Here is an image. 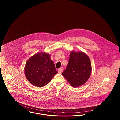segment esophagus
I'll return each mask as SVG.
<instances>
[{
	"mask_svg": "<svg viewBox=\"0 0 120 120\" xmlns=\"http://www.w3.org/2000/svg\"><path fill=\"white\" fill-rule=\"evenodd\" d=\"M63 67H61L60 69H58V72L59 73H61L62 72V71H63Z\"/></svg>",
	"mask_w": 120,
	"mask_h": 120,
	"instance_id": "1",
	"label": "esophagus"
}]
</instances>
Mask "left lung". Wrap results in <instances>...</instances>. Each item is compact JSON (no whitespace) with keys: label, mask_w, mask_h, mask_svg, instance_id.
Here are the masks:
<instances>
[{"label":"left lung","mask_w":120,"mask_h":120,"mask_svg":"<svg viewBox=\"0 0 120 120\" xmlns=\"http://www.w3.org/2000/svg\"><path fill=\"white\" fill-rule=\"evenodd\" d=\"M91 61L82 52L72 51L70 55L68 64L62 75L73 87L83 85L91 75Z\"/></svg>","instance_id":"obj_1"}]
</instances>
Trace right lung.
Segmentation results:
<instances>
[{"mask_svg":"<svg viewBox=\"0 0 120 120\" xmlns=\"http://www.w3.org/2000/svg\"><path fill=\"white\" fill-rule=\"evenodd\" d=\"M55 64L48 54L37 53L31 57L26 63L25 73L31 84L43 87L48 84L58 73Z\"/></svg>","mask_w":120,"mask_h":120,"instance_id":"obj_1","label":"right lung"}]
</instances>
